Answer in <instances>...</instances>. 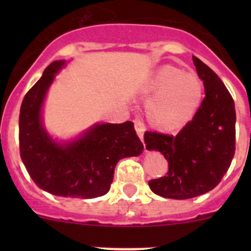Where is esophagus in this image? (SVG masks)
Wrapping results in <instances>:
<instances>
[{
	"label": "esophagus",
	"mask_w": 251,
	"mask_h": 251,
	"mask_svg": "<svg viewBox=\"0 0 251 251\" xmlns=\"http://www.w3.org/2000/svg\"><path fill=\"white\" fill-rule=\"evenodd\" d=\"M133 123H135V130L136 132H137L138 137L141 138V141H143V135H144V131H146V127H144L143 123L140 120H135Z\"/></svg>",
	"instance_id": "34e87169"
}]
</instances>
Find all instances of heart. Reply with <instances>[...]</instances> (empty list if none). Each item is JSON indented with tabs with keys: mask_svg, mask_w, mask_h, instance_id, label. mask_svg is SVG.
I'll return each mask as SVG.
<instances>
[{
	"mask_svg": "<svg viewBox=\"0 0 251 251\" xmlns=\"http://www.w3.org/2000/svg\"><path fill=\"white\" fill-rule=\"evenodd\" d=\"M203 92L198 75L169 64L158 68L141 87L142 97L148 100L147 119L161 132L183 128L201 107Z\"/></svg>",
	"mask_w": 251,
	"mask_h": 251,
	"instance_id": "b5f03b06",
	"label": "heart"
}]
</instances>
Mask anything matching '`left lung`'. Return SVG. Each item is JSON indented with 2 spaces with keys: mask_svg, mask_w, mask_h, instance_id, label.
<instances>
[{
  "mask_svg": "<svg viewBox=\"0 0 251 251\" xmlns=\"http://www.w3.org/2000/svg\"><path fill=\"white\" fill-rule=\"evenodd\" d=\"M205 97L196 115L176 136L147 131L148 151H158L169 163L166 176L148 182L164 198L189 199L214 189L227 173L235 151V109L221 78L193 55Z\"/></svg>",
  "mask_w": 251,
  "mask_h": 251,
  "instance_id": "obj_1",
  "label": "left lung"
}]
</instances>
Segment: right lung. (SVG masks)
Returning a JSON list of instances; mask_svg holds the SVG:
<instances>
[{"instance_id":"add662e5","label":"right lung","mask_w":251,"mask_h":251,"mask_svg":"<svg viewBox=\"0 0 251 251\" xmlns=\"http://www.w3.org/2000/svg\"><path fill=\"white\" fill-rule=\"evenodd\" d=\"M65 60H55L23 100L19 114L20 158L39 188L58 197L92 199L107 194L120 159L137 156L143 144L133 123L95 124L73 141L58 142L42 123L47 91Z\"/></svg>"}]
</instances>
